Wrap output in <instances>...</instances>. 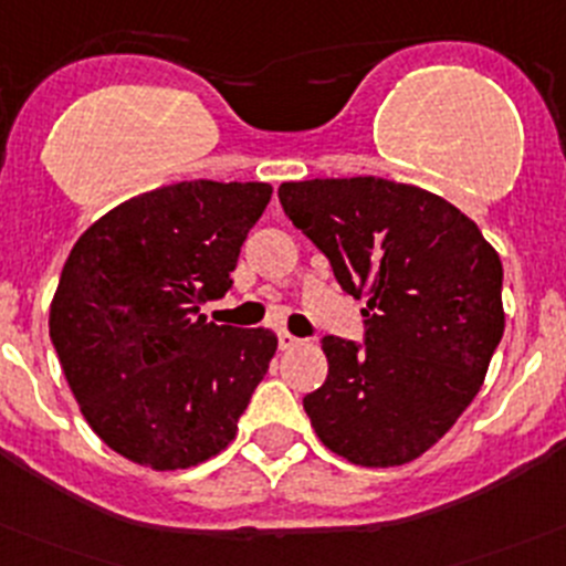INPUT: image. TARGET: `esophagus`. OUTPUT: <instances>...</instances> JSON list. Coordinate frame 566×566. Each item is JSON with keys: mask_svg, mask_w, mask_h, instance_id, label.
<instances>
[{"mask_svg": "<svg viewBox=\"0 0 566 566\" xmlns=\"http://www.w3.org/2000/svg\"><path fill=\"white\" fill-rule=\"evenodd\" d=\"M300 344L297 336H292L289 331H277V347L280 349H294Z\"/></svg>", "mask_w": 566, "mask_h": 566, "instance_id": "34e87169", "label": "esophagus"}]
</instances>
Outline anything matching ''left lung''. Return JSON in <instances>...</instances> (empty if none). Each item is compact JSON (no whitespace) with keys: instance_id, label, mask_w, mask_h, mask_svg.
Masks as SVG:
<instances>
[{"instance_id":"8db88e82","label":"left lung","mask_w":566,"mask_h":566,"mask_svg":"<svg viewBox=\"0 0 566 566\" xmlns=\"http://www.w3.org/2000/svg\"><path fill=\"white\" fill-rule=\"evenodd\" d=\"M280 206L367 297L364 344L322 338L327 380L303 397L327 450L397 467L464 413L503 338V263L478 224L424 188L384 177L283 182Z\"/></svg>"}]
</instances>
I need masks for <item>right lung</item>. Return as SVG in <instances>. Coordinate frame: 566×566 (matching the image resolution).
Returning a JSON list of instances; mask_svg holds the SVG:
<instances>
[{"label":"right lung","instance_id":"add662e5","mask_svg":"<svg viewBox=\"0 0 566 566\" xmlns=\"http://www.w3.org/2000/svg\"><path fill=\"white\" fill-rule=\"evenodd\" d=\"M269 182L188 180L133 197L69 252L50 336L85 422L153 470H186L235 439L269 369L266 327L213 325Z\"/></svg>","mask_w":566,"mask_h":566}]
</instances>
